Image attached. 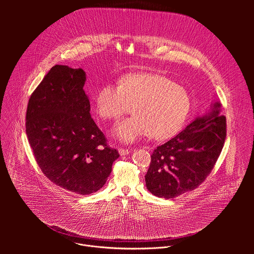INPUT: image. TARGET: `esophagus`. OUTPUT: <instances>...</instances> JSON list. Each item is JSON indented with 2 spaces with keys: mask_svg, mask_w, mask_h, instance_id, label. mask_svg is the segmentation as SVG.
<instances>
[{
  "mask_svg": "<svg viewBox=\"0 0 254 254\" xmlns=\"http://www.w3.org/2000/svg\"><path fill=\"white\" fill-rule=\"evenodd\" d=\"M118 151H119L120 155H126V154L130 153V149L129 148H122V147H120L118 149Z\"/></svg>",
  "mask_w": 254,
  "mask_h": 254,
  "instance_id": "obj_1",
  "label": "esophagus"
}]
</instances>
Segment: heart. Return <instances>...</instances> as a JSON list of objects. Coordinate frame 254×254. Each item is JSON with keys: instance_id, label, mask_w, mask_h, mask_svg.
Returning a JSON list of instances; mask_svg holds the SVG:
<instances>
[{"instance_id": "b5f03b06", "label": "heart", "mask_w": 254, "mask_h": 254, "mask_svg": "<svg viewBox=\"0 0 254 254\" xmlns=\"http://www.w3.org/2000/svg\"><path fill=\"white\" fill-rule=\"evenodd\" d=\"M190 106L183 86L151 73L127 75L119 80V87L106 85L96 97L97 113L106 120H118L132 107L134 114L114 128V135L124 143L146 135L155 140L171 138L181 130Z\"/></svg>"}]
</instances>
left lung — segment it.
Here are the masks:
<instances>
[{"label": "left lung", "instance_id": "obj_1", "mask_svg": "<svg viewBox=\"0 0 254 254\" xmlns=\"http://www.w3.org/2000/svg\"><path fill=\"white\" fill-rule=\"evenodd\" d=\"M215 103L151 154L145 186L154 195L173 198L196 189L211 173L226 139V117Z\"/></svg>", "mask_w": 254, "mask_h": 254}]
</instances>
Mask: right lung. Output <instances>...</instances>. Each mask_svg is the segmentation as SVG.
I'll return each instance as SVG.
<instances>
[{"instance_id": "1", "label": "right lung", "mask_w": 254, "mask_h": 254, "mask_svg": "<svg viewBox=\"0 0 254 254\" xmlns=\"http://www.w3.org/2000/svg\"><path fill=\"white\" fill-rule=\"evenodd\" d=\"M85 80L82 68L53 66L30 96L25 123L44 175L84 195L103 188L119 156L91 117Z\"/></svg>"}]
</instances>
